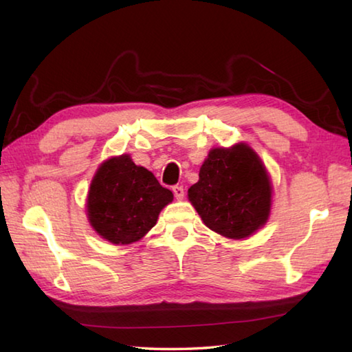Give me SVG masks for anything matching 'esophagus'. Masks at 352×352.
<instances>
[{"label": "esophagus", "mask_w": 352, "mask_h": 352, "mask_svg": "<svg viewBox=\"0 0 352 352\" xmlns=\"http://www.w3.org/2000/svg\"><path fill=\"white\" fill-rule=\"evenodd\" d=\"M172 192H174V195H175L177 199H182L184 197L183 186H174V188H172Z\"/></svg>", "instance_id": "1"}]
</instances>
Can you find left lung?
<instances>
[{"mask_svg":"<svg viewBox=\"0 0 352 352\" xmlns=\"http://www.w3.org/2000/svg\"><path fill=\"white\" fill-rule=\"evenodd\" d=\"M188 193L206 226L228 239L251 236L271 212L267 172L245 144L212 149Z\"/></svg>","mask_w":352,"mask_h":352,"instance_id":"left-lung-1","label":"left lung"}]
</instances>
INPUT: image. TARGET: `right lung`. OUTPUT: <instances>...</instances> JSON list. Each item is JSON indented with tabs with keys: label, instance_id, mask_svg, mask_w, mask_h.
<instances>
[{
	"label": "right lung",
	"instance_id": "1",
	"mask_svg": "<svg viewBox=\"0 0 352 352\" xmlns=\"http://www.w3.org/2000/svg\"><path fill=\"white\" fill-rule=\"evenodd\" d=\"M172 199V192L148 169L134 164L130 155L113 157L101 164L92 180L89 222L109 242L129 245L155 226L162 208Z\"/></svg>",
	"mask_w": 352,
	"mask_h": 352
}]
</instances>
